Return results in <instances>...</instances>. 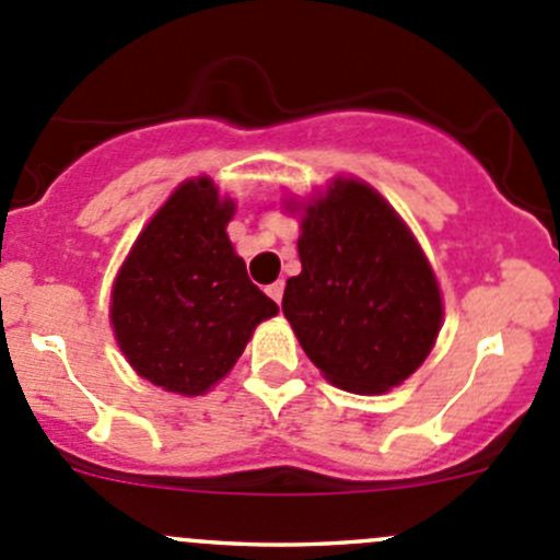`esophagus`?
I'll list each match as a JSON object with an SVG mask.
<instances>
[{"instance_id":"1","label":"esophagus","mask_w":560,"mask_h":560,"mask_svg":"<svg viewBox=\"0 0 560 560\" xmlns=\"http://www.w3.org/2000/svg\"><path fill=\"white\" fill-rule=\"evenodd\" d=\"M268 295L273 298L276 303H281V298H284V281H273V284L268 287Z\"/></svg>"}]
</instances>
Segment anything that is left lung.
<instances>
[{"label": "left lung", "instance_id": "1", "mask_svg": "<svg viewBox=\"0 0 560 560\" xmlns=\"http://www.w3.org/2000/svg\"><path fill=\"white\" fill-rule=\"evenodd\" d=\"M303 270L287 281L284 316L330 385L376 395L409 380L442 327L431 262L393 206L336 178L303 208Z\"/></svg>", "mask_w": 560, "mask_h": 560}]
</instances>
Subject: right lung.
<instances>
[{
  "mask_svg": "<svg viewBox=\"0 0 560 560\" xmlns=\"http://www.w3.org/2000/svg\"><path fill=\"white\" fill-rule=\"evenodd\" d=\"M235 213L208 175L184 180L124 259L110 325L129 365L151 385L202 395L230 374L254 327L279 306L252 284L228 238Z\"/></svg>",
  "mask_w": 560,
  "mask_h": 560,
  "instance_id": "right-lung-1",
  "label": "right lung"
}]
</instances>
